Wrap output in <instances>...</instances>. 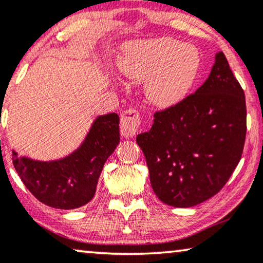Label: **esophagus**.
I'll list each match as a JSON object with an SVG mask.
<instances>
[{"instance_id":"1","label":"esophagus","mask_w":263,"mask_h":263,"mask_svg":"<svg viewBox=\"0 0 263 263\" xmlns=\"http://www.w3.org/2000/svg\"><path fill=\"white\" fill-rule=\"evenodd\" d=\"M140 114L138 110L129 109L124 111L121 116V135L125 139L133 138L139 130Z\"/></svg>"}]
</instances>
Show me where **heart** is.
Wrapping results in <instances>:
<instances>
[{
    "instance_id": "heart-1",
    "label": "heart",
    "mask_w": 263,
    "mask_h": 263,
    "mask_svg": "<svg viewBox=\"0 0 263 263\" xmlns=\"http://www.w3.org/2000/svg\"><path fill=\"white\" fill-rule=\"evenodd\" d=\"M118 69L133 80H143L145 95L153 105H178L199 80L202 57L194 45L172 38L136 41L125 45Z\"/></svg>"
}]
</instances>
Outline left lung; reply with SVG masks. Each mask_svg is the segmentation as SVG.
<instances>
[{
  "mask_svg": "<svg viewBox=\"0 0 263 263\" xmlns=\"http://www.w3.org/2000/svg\"><path fill=\"white\" fill-rule=\"evenodd\" d=\"M246 134L244 92L218 52L204 84L178 105L154 114L152 128L136 142L159 200L188 208L226 184L242 157Z\"/></svg>",
  "mask_w": 263,
  "mask_h": 263,
  "instance_id": "obj_1",
  "label": "left lung"
}]
</instances>
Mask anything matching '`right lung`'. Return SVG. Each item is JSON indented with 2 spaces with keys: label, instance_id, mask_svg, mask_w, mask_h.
<instances>
[{
  "label": "right lung",
  "instance_id": "obj_1",
  "mask_svg": "<svg viewBox=\"0 0 263 263\" xmlns=\"http://www.w3.org/2000/svg\"><path fill=\"white\" fill-rule=\"evenodd\" d=\"M120 117L98 116L80 146L67 157L42 161L19 157L13 149L14 167L35 199L50 207L74 210L96 194L103 166L120 143Z\"/></svg>",
  "mask_w": 263,
  "mask_h": 263
}]
</instances>
